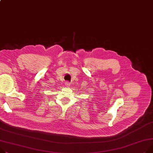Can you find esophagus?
Wrapping results in <instances>:
<instances>
[{"label": "esophagus", "mask_w": 153, "mask_h": 153, "mask_svg": "<svg viewBox=\"0 0 153 153\" xmlns=\"http://www.w3.org/2000/svg\"><path fill=\"white\" fill-rule=\"evenodd\" d=\"M65 85H66V87H69L70 86V83L68 82H66Z\"/></svg>", "instance_id": "34e87169"}]
</instances>
